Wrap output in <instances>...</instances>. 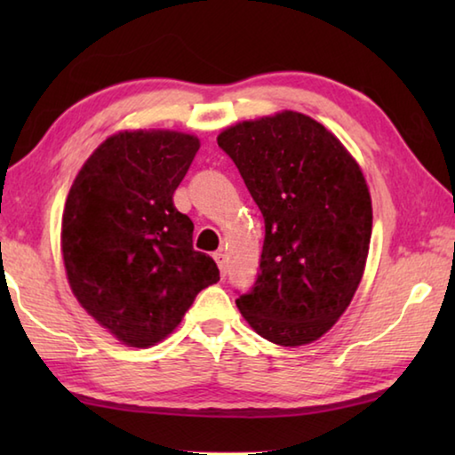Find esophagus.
Returning <instances> with one entry per match:
<instances>
[{"instance_id": "1", "label": "esophagus", "mask_w": 455, "mask_h": 455, "mask_svg": "<svg viewBox=\"0 0 455 455\" xmlns=\"http://www.w3.org/2000/svg\"><path fill=\"white\" fill-rule=\"evenodd\" d=\"M214 260H217V265L220 268V276H225L227 275V255H225V252H222V251L214 252Z\"/></svg>"}]
</instances>
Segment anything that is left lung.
<instances>
[{
    "instance_id": "left-lung-1",
    "label": "left lung",
    "mask_w": 455,
    "mask_h": 455,
    "mask_svg": "<svg viewBox=\"0 0 455 455\" xmlns=\"http://www.w3.org/2000/svg\"><path fill=\"white\" fill-rule=\"evenodd\" d=\"M217 142L265 219L260 273L238 311L283 347L317 341L365 271L373 211L363 172L335 134L292 110L238 122Z\"/></svg>"
}]
</instances>
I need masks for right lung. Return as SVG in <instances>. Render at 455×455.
Segmentation results:
<instances>
[{
    "mask_svg": "<svg viewBox=\"0 0 455 455\" xmlns=\"http://www.w3.org/2000/svg\"><path fill=\"white\" fill-rule=\"evenodd\" d=\"M196 136L134 130L108 138L82 166L61 217V255L74 297L130 347L179 327L214 260L192 249V220L172 203L195 160Z\"/></svg>",
    "mask_w": 455,
    "mask_h": 455,
    "instance_id": "1",
    "label": "right lung"
}]
</instances>
